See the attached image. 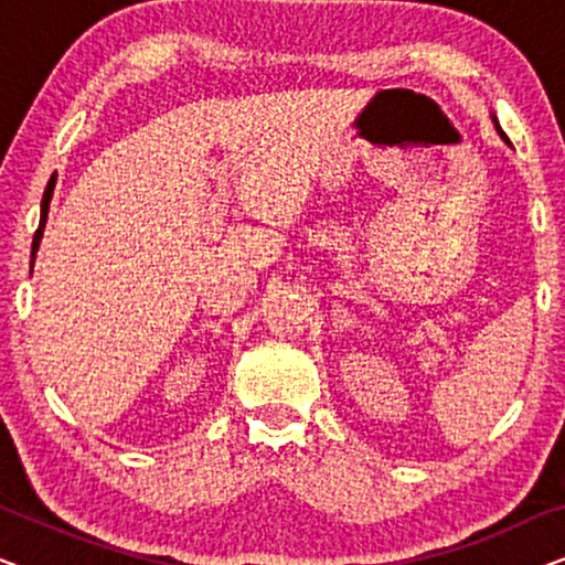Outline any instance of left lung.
Listing matches in <instances>:
<instances>
[{
	"label": "left lung",
	"mask_w": 565,
	"mask_h": 565,
	"mask_svg": "<svg viewBox=\"0 0 565 565\" xmlns=\"http://www.w3.org/2000/svg\"><path fill=\"white\" fill-rule=\"evenodd\" d=\"M497 130H499V136H501V138H504V141H507V143H509V138H507V134H504V130H501V128H499V126H497Z\"/></svg>",
	"instance_id": "8db88e82"
}]
</instances>
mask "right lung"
I'll list each match as a JSON object with an SVG mask.
<instances>
[{"instance_id": "right-lung-1", "label": "right lung", "mask_w": 565, "mask_h": 565, "mask_svg": "<svg viewBox=\"0 0 565 565\" xmlns=\"http://www.w3.org/2000/svg\"><path fill=\"white\" fill-rule=\"evenodd\" d=\"M53 184L56 180L49 182V188H45V195H43V205H41V226L35 231V238H33V259H35V252H38V244H41V236H43V228H45V218H49V203H51V195H53Z\"/></svg>"}]
</instances>
